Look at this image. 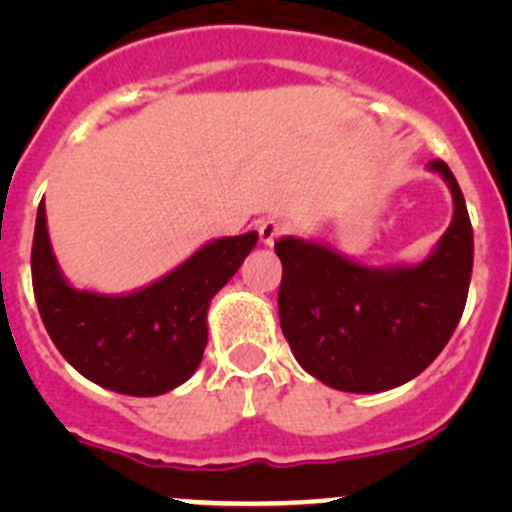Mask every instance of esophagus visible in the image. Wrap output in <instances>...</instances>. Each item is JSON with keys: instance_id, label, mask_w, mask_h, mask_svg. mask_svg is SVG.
I'll return each instance as SVG.
<instances>
[{"instance_id": "1", "label": "esophagus", "mask_w": 512, "mask_h": 512, "mask_svg": "<svg viewBox=\"0 0 512 512\" xmlns=\"http://www.w3.org/2000/svg\"><path fill=\"white\" fill-rule=\"evenodd\" d=\"M257 232H260L262 245H275L277 237L285 232V225H282L277 218H267V220H262L260 227H257Z\"/></svg>"}]
</instances>
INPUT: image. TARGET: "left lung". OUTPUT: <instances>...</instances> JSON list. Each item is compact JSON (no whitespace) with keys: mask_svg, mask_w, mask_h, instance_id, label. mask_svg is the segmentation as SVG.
Masks as SVG:
<instances>
[{"mask_svg":"<svg viewBox=\"0 0 512 512\" xmlns=\"http://www.w3.org/2000/svg\"><path fill=\"white\" fill-rule=\"evenodd\" d=\"M453 220L426 260L369 267L322 242L280 237L282 334L307 374L349 394H379L421 374L456 332L473 270L466 200L443 160Z\"/></svg>","mask_w":512,"mask_h":512,"instance_id":"8db88e82","label":"left lung"}]
</instances>
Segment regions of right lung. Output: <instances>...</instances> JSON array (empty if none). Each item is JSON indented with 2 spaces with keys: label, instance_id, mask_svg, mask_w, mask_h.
<instances>
[{
  "label": "right lung",
  "instance_id": "add662e5",
  "mask_svg": "<svg viewBox=\"0 0 512 512\" xmlns=\"http://www.w3.org/2000/svg\"><path fill=\"white\" fill-rule=\"evenodd\" d=\"M257 242V232L218 237L151 285L126 294L76 289L61 272L36 210L32 282L41 322L61 356L103 389L158 396L195 374L208 344L210 299Z\"/></svg>",
  "mask_w": 512,
  "mask_h": 512
}]
</instances>
